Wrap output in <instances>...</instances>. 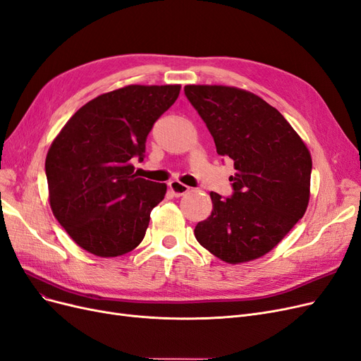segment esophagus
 Returning <instances> with one entry per match:
<instances>
[{
	"label": "esophagus",
	"instance_id": "esophagus-1",
	"mask_svg": "<svg viewBox=\"0 0 361 361\" xmlns=\"http://www.w3.org/2000/svg\"><path fill=\"white\" fill-rule=\"evenodd\" d=\"M169 188H170V191L173 192V195H175V197H182V195H185L186 192L190 191V186L180 183L179 180L169 182Z\"/></svg>",
	"mask_w": 361,
	"mask_h": 361
}]
</instances>
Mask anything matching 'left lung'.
<instances>
[{
    "label": "left lung",
    "mask_w": 361,
    "mask_h": 361,
    "mask_svg": "<svg viewBox=\"0 0 361 361\" xmlns=\"http://www.w3.org/2000/svg\"><path fill=\"white\" fill-rule=\"evenodd\" d=\"M185 95L204 121L218 155L230 158L234 194L210 192L212 214L194 234L228 264L266 255L305 215L312 158L295 130L258 95L234 86L186 85Z\"/></svg>",
    "instance_id": "obj_1"
}]
</instances>
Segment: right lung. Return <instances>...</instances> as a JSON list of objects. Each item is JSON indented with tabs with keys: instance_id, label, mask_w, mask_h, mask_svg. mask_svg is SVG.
I'll use <instances>...</instances> for the list:
<instances>
[{
	"instance_id": "obj_1",
	"label": "right lung",
	"mask_w": 361,
	"mask_h": 361,
	"mask_svg": "<svg viewBox=\"0 0 361 361\" xmlns=\"http://www.w3.org/2000/svg\"><path fill=\"white\" fill-rule=\"evenodd\" d=\"M180 85H128L82 106L46 157L49 204L82 250L119 257L145 238L167 185L137 178L154 122L176 102Z\"/></svg>"
}]
</instances>
